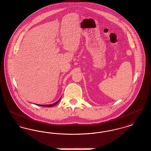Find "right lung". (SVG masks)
I'll return each instance as SVG.
<instances>
[{"instance_id":"right-lung-1","label":"right lung","mask_w":151,"mask_h":151,"mask_svg":"<svg viewBox=\"0 0 151 151\" xmlns=\"http://www.w3.org/2000/svg\"><path fill=\"white\" fill-rule=\"evenodd\" d=\"M60 99L58 101H57L56 102H55V103H54V104H50V105H39V104H37V105H39V106H45V107H51V106H54V105H55L56 104H57L58 102H59V101H60Z\"/></svg>"}]
</instances>
